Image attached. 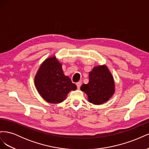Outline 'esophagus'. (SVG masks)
Returning <instances> with one entry per match:
<instances>
[{"label":"esophagus","mask_w":149,"mask_h":149,"mask_svg":"<svg viewBox=\"0 0 149 149\" xmlns=\"http://www.w3.org/2000/svg\"><path fill=\"white\" fill-rule=\"evenodd\" d=\"M76 86H77L78 89H79V88H80L81 86V82L79 81V82H78V83H76Z\"/></svg>","instance_id":"esophagus-1"}]
</instances>
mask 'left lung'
Masks as SVG:
<instances>
[{"label":"left lung","mask_w":149,"mask_h":149,"mask_svg":"<svg viewBox=\"0 0 149 149\" xmlns=\"http://www.w3.org/2000/svg\"><path fill=\"white\" fill-rule=\"evenodd\" d=\"M113 77L106 66H97L89 72V83L83 84L81 90L88 95V101L94 104L107 101L114 93Z\"/></svg>","instance_id":"left-lung-1"}]
</instances>
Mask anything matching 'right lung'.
I'll use <instances>...</instances> for the list:
<instances>
[{"label":"right lung","instance_id":"obj_1","mask_svg":"<svg viewBox=\"0 0 149 149\" xmlns=\"http://www.w3.org/2000/svg\"><path fill=\"white\" fill-rule=\"evenodd\" d=\"M35 84L38 92L49 103L63 101L70 91L77 89L68 76H65L62 65L54 56L45 60L35 77Z\"/></svg>","mask_w":149,"mask_h":149}]
</instances>
